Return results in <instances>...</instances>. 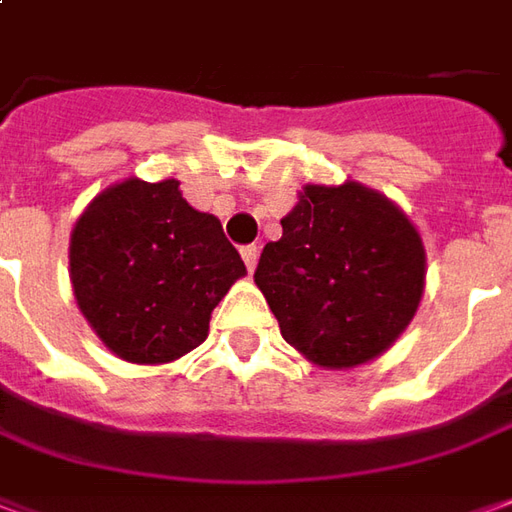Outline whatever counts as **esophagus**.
Returning a JSON list of instances; mask_svg holds the SVG:
<instances>
[{"mask_svg": "<svg viewBox=\"0 0 512 512\" xmlns=\"http://www.w3.org/2000/svg\"><path fill=\"white\" fill-rule=\"evenodd\" d=\"M239 253H242V262H245V267L253 273V270H256V262H259V248H256V245H245Z\"/></svg>", "mask_w": 512, "mask_h": 512, "instance_id": "1", "label": "esophagus"}]
</instances>
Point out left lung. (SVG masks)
<instances>
[{
	"instance_id": "left-lung-1",
	"label": "left lung",
	"mask_w": 512,
	"mask_h": 512,
	"mask_svg": "<svg viewBox=\"0 0 512 512\" xmlns=\"http://www.w3.org/2000/svg\"><path fill=\"white\" fill-rule=\"evenodd\" d=\"M281 228L253 278L284 340L323 368H354L396 343L424 295L415 225L387 197L348 181L306 186Z\"/></svg>"
}]
</instances>
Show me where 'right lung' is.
I'll use <instances>...</instances> for the list:
<instances>
[{
	"mask_svg": "<svg viewBox=\"0 0 512 512\" xmlns=\"http://www.w3.org/2000/svg\"><path fill=\"white\" fill-rule=\"evenodd\" d=\"M80 312L116 357L158 365L206 340L245 262L214 214L195 211L178 181L130 178L91 200L72 231Z\"/></svg>",
	"mask_w": 512,
	"mask_h": 512,
	"instance_id": "add662e5",
	"label": "right lung"
}]
</instances>
